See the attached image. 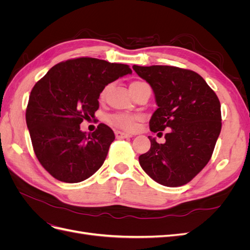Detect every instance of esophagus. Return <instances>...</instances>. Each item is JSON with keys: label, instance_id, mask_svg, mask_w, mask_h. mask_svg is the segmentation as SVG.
Instances as JSON below:
<instances>
[{"label": "esophagus", "instance_id": "esophagus-1", "mask_svg": "<svg viewBox=\"0 0 250 250\" xmlns=\"http://www.w3.org/2000/svg\"><path fill=\"white\" fill-rule=\"evenodd\" d=\"M132 134L130 133H126L123 131H116V138L117 139H127V138H131Z\"/></svg>", "mask_w": 250, "mask_h": 250}]
</instances>
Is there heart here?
Instances as JSON below:
<instances>
[{"label":"heart","instance_id":"heart-1","mask_svg":"<svg viewBox=\"0 0 250 250\" xmlns=\"http://www.w3.org/2000/svg\"><path fill=\"white\" fill-rule=\"evenodd\" d=\"M140 83H143L142 81H134L132 82L130 86H133L135 84H140ZM107 88L108 86H105L102 92L100 94V98L101 99H104L105 96H106L107 93ZM137 117L133 115H128V113H116L109 118L110 123H112L113 125H116L122 129H126V130H131L135 127V121H137Z\"/></svg>","mask_w":250,"mask_h":250}]
</instances>
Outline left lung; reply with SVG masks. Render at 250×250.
<instances>
[{"label": "left lung", "mask_w": 250, "mask_h": 250, "mask_svg": "<svg viewBox=\"0 0 250 250\" xmlns=\"http://www.w3.org/2000/svg\"><path fill=\"white\" fill-rule=\"evenodd\" d=\"M152 87L158 108L150 119L152 132L169 129L166 142L148 137L151 147L140 155L143 170L166 187L191 181L210 160L221 131V105L199 74L171 65H133Z\"/></svg>", "instance_id": "left-lung-1"}]
</instances>
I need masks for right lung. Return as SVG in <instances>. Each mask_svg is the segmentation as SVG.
<instances>
[{
  "instance_id": "right-lung-1",
  "label": "right lung",
  "mask_w": 250,
  "mask_h": 250,
  "mask_svg": "<svg viewBox=\"0 0 250 250\" xmlns=\"http://www.w3.org/2000/svg\"><path fill=\"white\" fill-rule=\"evenodd\" d=\"M131 73L127 64L79 57L57 63L35 83L26 122L37 160L53 177L75 184L100 169L115 133L101 123L87 134L80 124L95 117L102 89Z\"/></svg>"
}]
</instances>
